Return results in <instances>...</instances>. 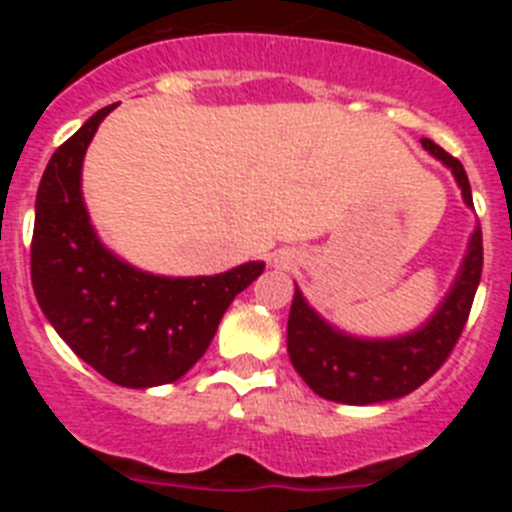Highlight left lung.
Here are the masks:
<instances>
[{
  "instance_id": "obj_1",
  "label": "left lung",
  "mask_w": 512,
  "mask_h": 512,
  "mask_svg": "<svg viewBox=\"0 0 512 512\" xmlns=\"http://www.w3.org/2000/svg\"><path fill=\"white\" fill-rule=\"evenodd\" d=\"M425 151L454 171L464 202L472 205V187L459 158L433 140L420 138ZM482 277V230H474L469 253L456 284L428 323L410 336L366 341L330 328L295 292L287 323V351L297 374L315 395L343 405H374L410 395L443 366L459 341Z\"/></svg>"
}]
</instances>
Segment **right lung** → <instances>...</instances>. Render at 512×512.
I'll use <instances>...</instances> for the list:
<instances>
[{
  "label": "right lung",
  "mask_w": 512,
  "mask_h": 512,
  "mask_svg": "<svg viewBox=\"0 0 512 512\" xmlns=\"http://www.w3.org/2000/svg\"><path fill=\"white\" fill-rule=\"evenodd\" d=\"M112 110L89 117L45 166L30 277L40 310L71 351L104 379L143 390L176 382L202 359L228 305L264 264L248 261L217 277H153L99 243L81 200V161Z\"/></svg>",
  "instance_id": "add662e5"
}]
</instances>
